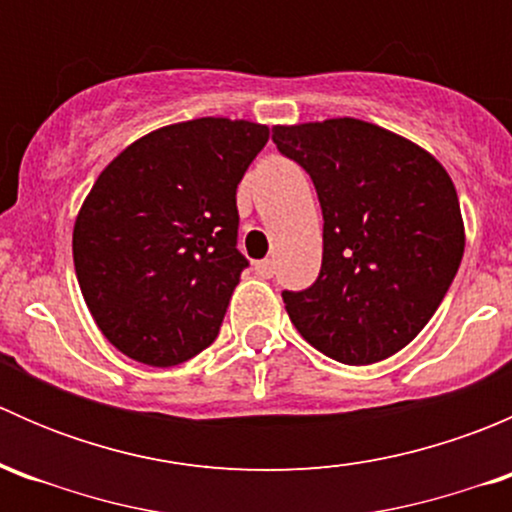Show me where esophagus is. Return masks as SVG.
Wrapping results in <instances>:
<instances>
[{
	"label": "esophagus",
	"instance_id": "1",
	"mask_svg": "<svg viewBox=\"0 0 512 512\" xmlns=\"http://www.w3.org/2000/svg\"><path fill=\"white\" fill-rule=\"evenodd\" d=\"M255 272L260 277H272V275H275V262H272V260L255 262Z\"/></svg>",
	"mask_w": 512,
	"mask_h": 512
}]
</instances>
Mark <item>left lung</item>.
<instances>
[{
	"instance_id": "8db88e82",
	"label": "left lung",
	"mask_w": 512,
	"mask_h": 512,
	"mask_svg": "<svg viewBox=\"0 0 512 512\" xmlns=\"http://www.w3.org/2000/svg\"><path fill=\"white\" fill-rule=\"evenodd\" d=\"M272 141L307 170L324 215L322 272L282 292L289 319L329 359H389L426 327L461 265L451 175L418 143L349 116L275 126Z\"/></svg>"
}]
</instances>
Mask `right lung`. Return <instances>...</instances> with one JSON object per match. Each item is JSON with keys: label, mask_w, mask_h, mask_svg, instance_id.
<instances>
[{"label": "right lung", "mask_w": 512, "mask_h": 512, "mask_svg": "<svg viewBox=\"0 0 512 512\" xmlns=\"http://www.w3.org/2000/svg\"><path fill=\"white\" fill-rule=\"evenodd\" d=\"M270 128L208 116L123 148L74 223V267L103 337L128 359L175 366L215 342L247 267L237 183Z\"/></svg>", "instance_id": "1"}]
</instances>
